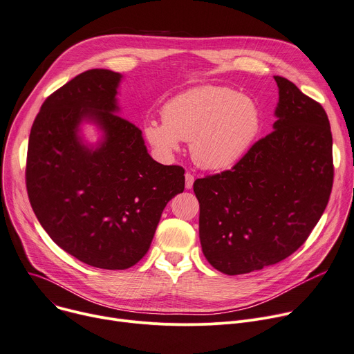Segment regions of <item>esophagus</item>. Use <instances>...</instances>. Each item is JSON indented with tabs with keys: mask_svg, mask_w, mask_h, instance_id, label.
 <instances>
[{
	"mask_svg": "<svg viewBox=\"0 0 354 354\" xmlns=\"http://www.w3.org/2000/svg\"><path fill=\"white\" fill-rule=\"evenodd\" d=\"M194 182H195V176L191 172H186L185 174V187H186V189H191V187L194 186Z\"/></svg>",
	"mask_w": 354,
	"mask_h": 354,
	"instance_id": "esophagus-1",
	"label": "esophagus"
}]
</instances>
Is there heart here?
Here are the masks:
<instances>
[{"mask_svg": "<svg viewBox=\"0 0 354 354\" xmlns=\"http://www.w3.org/2000/svg\"><path fill=\"white\" fill-rule=\"evenodd\" d=\"M162 120L144 124L148 142L165 156L191 142L198 167L222 171L236 165L249 151L261 128L256 104L246 95L219 85L187 89L162 108Z\"/></svg>", "mask_w": 354, "mask_h": 354, "instance_id": "1", "label": "heart"}]
</instances>
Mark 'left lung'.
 <instances>
[{
  "mask_svg": "<svg viewBox=\"0 0 354 354\" xmlns=\"http://www.w3.org/2000/svg\"><path fill=\"white\" fill-rule=\"evenodd\" d=\"M274 81V131L232 169L194 183L202 252L230 276L261 270L296 252L332 194L333 139L326 111L289 80Z\"/></svg>",
  "mask_w": 354,
  "mask_h": 354,
  "instance_id": "8db88e82",
  "label": "left lung"
}]
</instances>
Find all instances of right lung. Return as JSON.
Here are the masks:
<instances>
[{"label":"right lung","instance_id":"obj_1","mask_svg":"<svg viewBox=\"0 0 354 354\" xmlns=\"http://www.w3.org/2000/svg\"><path fill=\"white\" fill-rule=\"evenodd\" d=\"M121 78L89 69L51 93L32 124L26 169L30 203L50 238L108 270L147 254L165 206L185 187V169L153 160L140 129L116 115ZM82 120L104 132L97 150L77 135Z\"/></svg>","mask_w":354,"mask_h":354}]
</instances>
